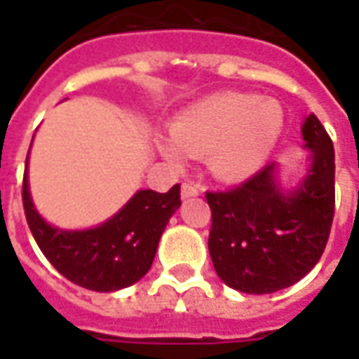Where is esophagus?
Wrapping results in <instances>:
<instances>
[{"label":"esophagus","instance_id":"1","mask_svg":"<svg viewBox=\"0 0 359 359\" xmlns=\"http://www.w3.org/2000/svg\"><path fill=\"white\" fill-rule=\"evenodd\" d=\"M200 194V187L194 182H184L182 184V198H194Z\"/></svg>","mask_w":359,"mask_h":359}]
</instances>
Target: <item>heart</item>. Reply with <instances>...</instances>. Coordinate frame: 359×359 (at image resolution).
Masks as SVG:
<instances>
[{
	"label": "heart",
	"mask_w": 359,
	"mask_h": 359,
	"mask_svg": "<svg viewBox=\"0 0 359 359\" xmlns=\"http://www.w3.org/2000/svg\"><path fill=\"white\" fill-rule=\"evenodd\" d=\"M285 126L280 103L254 94H215L180 111L169 126L171 140L157 148L171 163L182 154L205 157L219 180L238 182L265 165Z\"/></svg>",
	"instance_id": "1"
}]
</instances>
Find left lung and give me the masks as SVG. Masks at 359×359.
<instances>
[{
    "label": "left lung",
    "instance_id": "left-lung-1",
    "mask_svg": "<svg viewBox=\"0 0 359 359\" xmlns=\"http://www.w3.org/2000/svg\"><path fill=\"white\" fill-rule=\"evenodd\" d=\"M302 138L309 169L298 188L283 190L277 163H269L233 190L205 192L211 262L234 290H283L323 256L334 215V149L313 113L302 125Z\"/></svg>",
    "mask_w": 359,
    "mask_h": 359
}]
</instances>
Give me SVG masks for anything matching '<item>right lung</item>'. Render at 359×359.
<instances>
[{"instance_id": "right-lung-1", "label": "right lung", "mask_w": 359, "mask_h": 359, "mask_svg": "<svg viewBox=\"0 0 359 359\" xmlns=\"http://www.w3.org/2000/svg\"><path fill=\"white\" fill-rule=\"evenodd\" d=\"M28 165V157H27ZM22 203L36 244L55 269L74 285L113 292L140 280L156 257L165 226L180 208V184L159 194L138 190L111 219L86 231H65L46 223L22 179Z\"/></svg>"}]
</instances>
